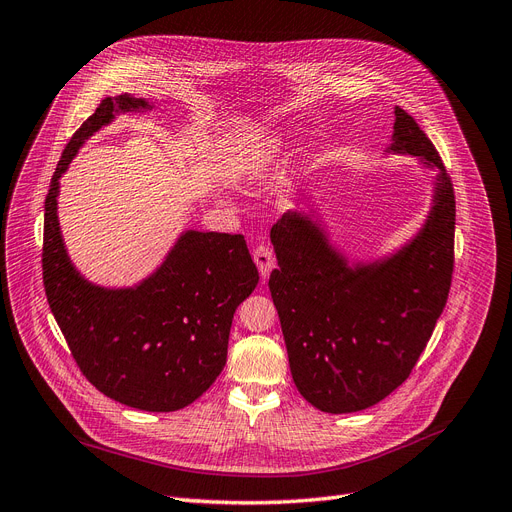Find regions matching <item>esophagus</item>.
Returning <instances> with one entry per match:
<instances>
[{
	"mask_svg": "<svg viewBox=\"0 0 512 512\" xmlns=\"http://www.w3.org/2000/svg\"><path fill=\"white\" fill-rule=\"evenodd\" d=\"M253 259H255L263 278H268L272 274V270L276 268V255L270 247H265V244H259V247L253 251Z\"/></svg>",
	"mask_w": 512,
	"mask_h": 512,
	"instance_id": "obj_1",
	"label": "esophagus"
}]
</instances>
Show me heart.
<instances>
[{
	"label": "heart",
	"mask_w": 512,
	"mask_h": 512,
	"mask_svg": "<svg viewBox=\"0 0 512 512\" xmlns=\"http://www.w3.org/2000/svg\"><path fill=\"white\" fill-rule=\"evenodd\" d=\"M284 150V138L282 136H270L261 140L257 146H253L247 154V159L242 163V177L244 180H255L265 169H270L276 159Z\"/></svg>",
	"instance_id": "heart-1"
}]
</instances>
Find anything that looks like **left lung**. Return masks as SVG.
<instances>
[{
    "mask_svg": "<svg viewBox=\"0 0 512 512\" xmlns=\"http://www.w3.org/2000/svg\"><path fill=\"white\" fill-rule=\"evenodd\" d=\"M387 152L437 169L425 226L389 257L351 263L320 224L288 211L272 228L278 309L293 381L330 414L360 412L402 385L446 307L454 272V188L427 133L395 106Z\"/></svg>",
    "mask_w": 512,
    "mask_h": 512,
    "instance_id": "left-lung-1",
    "label": "left lung"
}]
</instances>
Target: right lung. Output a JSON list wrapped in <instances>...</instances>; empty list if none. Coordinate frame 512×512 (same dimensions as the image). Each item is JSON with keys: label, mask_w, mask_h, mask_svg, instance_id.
Wrapping results in <instances>:
<instances>
[{"label": "right lung", "mask_w": 512, "mask_h": 512, "mask_svg": "<svg viewBox=\"0 0 512 512\" xmlns=\"http://www.w3.org/2000/svg\"><path fill=\"white\" fill-rule=\"evenodd\" d=\"M144 98H104L66 144L46 196L43 286L73 358L100 393L129 408L175 412L201 397L226 366L236 307L259 282L242 234L186 230L157 272L129 288L85 280L58 224L60 177L87 138Z\"/></svg>", "instance_id": "obj_1"}]
</instances>
